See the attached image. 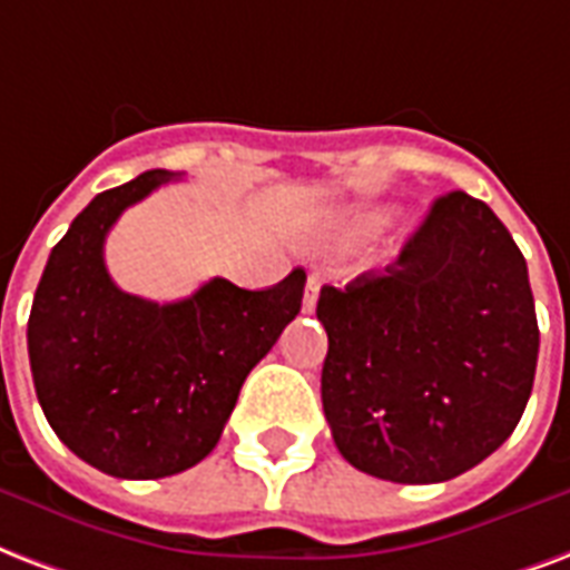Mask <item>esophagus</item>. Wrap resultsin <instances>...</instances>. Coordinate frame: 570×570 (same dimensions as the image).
Segmentation results:
<instances>
[{
	"label": "esophagus",
	"instance_id": "esophagus-1",
	"mask_svg": "<svg viewBox=\"0 0 570 570\" xmlns=\"http://www.w3.org/2000/svg\"><path fill=\"white\" fill-rule=\"evenodd\" d=\"M320 284H323V277L311 275L307 277V286H304V314H311L316 307V298H320Z\"/></svg>",
	"mask_w": 570,
	"mask_h": 570
}]
</instances>
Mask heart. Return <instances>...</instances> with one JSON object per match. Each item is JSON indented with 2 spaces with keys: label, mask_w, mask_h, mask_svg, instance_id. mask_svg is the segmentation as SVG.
I'll use <instances>...</instances> for the list:
<instances>
[{
  "label": "heart",
  "mask_w": 570,
  "mask_h": 570,
  "mask_svg": "<svg viewBox=\"0 0 570 570\" xmlns=\"http://www.w3.org/2000/svg\"><path fill=\"white\" fill-rule=\"evenodd\" d=\"M376 224V212H364V208H355V212H346L334 220L328 227V238L341 242V245H350L355 238L367 236Z\"/></svg>",
  "instance_id": "heart-1"
}]
</instances>
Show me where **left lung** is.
I'll use <instances>...</instances> for the list:
<instances>
[{"instance_id": "1", "label": "left lung", "mask_w": 570, "mask_h": 570, "mask_svg": "<svg viewBox=\"0 0 570 570\" xmlns=\"http://www.w3.org/2000/svg\"><path fill=\"white\" fill-rule=\"evenodd\" d=\"M323 410L343 458L394 484L463 475L514 433L538 364L527 259L463 190L382 275L323 286Z\"/></svg>"}]
</instances>
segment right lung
Returning a JSON list of instances; mask_svg holds the SVG:
<instances>
[{
    "instance_id": "obj_1",
    "label": "right lung",
    "mask_w": 570,
    "mask_h": 570,
    "mask_svg": "<svg viewBox=\"0 0 570 570\" xmlns=\"http://www.w3.org/2000/svg\"><path fill=\"white\" fill-rule=\"evenodd\" d=\"M179 173L149 169L73 217L29 314V364L56 436L112 478L149 481L215 449L242 382L302 311L304 268L268 289L212 277L181 302L121 293L104 242L134 203Z\"/></svg>"
}]
</instances>
